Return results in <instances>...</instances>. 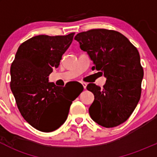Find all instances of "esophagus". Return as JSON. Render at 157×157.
Here are the masks:
<instances>
[{
	"mask_svg": "<svg viewBox=\"0 0 157 157\" xmlns=\"http://www.w3.org/2000/svg\"><path fill=\"white\" fill-rule=\"evenodd\" d=\"M81 84L83 85V88H84V89H86V86H87V83H85V82H82V83H81Z\"/></svg>",
	"mask_w": 157,
	"mask_h": 157,
	"instance_id": "34e87169",
	"label": "esophagus"
}]
</instances>
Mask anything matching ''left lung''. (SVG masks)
<instances>
[{
    "label": "left lung",
    "mask_w": 157,
    "mask_h": 157,
    "mask_svg": "<svg viewBox=\"0 0 157 157\" xmlns=\"http://www.w3.org/2000/svg\"><path fill=\"white\" fill-rule=\"evenodd\" d=\"M87 52L93 68L106 78L103 87L89 83L94 95L89 109L92 119L105 128L126 121L137 106L141 94L143 67L137 49L121 33L105 29H91L74 37Z\"/></svg>",
    "instance_id": "1"
}]
</instances>
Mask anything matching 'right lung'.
Returning a JSON list of instances; mask_svg holds the SVG:
<instances>
[{
  "mask_svg": "<svg viewBox=\"0 0 157 157\" xmlns=\"http://www.w3.org/2000/svg\"><path fill=\"white\" fill-rule=\"evenodd\" d=\"M67 36L39 35L20 45L10 67V89L22 116L43 132L61 127L73 101L83 91L70 93L48 82V76L59 65L63 54L73 41Z\"/></svg>",
  "mask_w": 157,
  "mask_h": 157,
  "instance_id": "1",
  "label": "right lung"
}]
</instances>
